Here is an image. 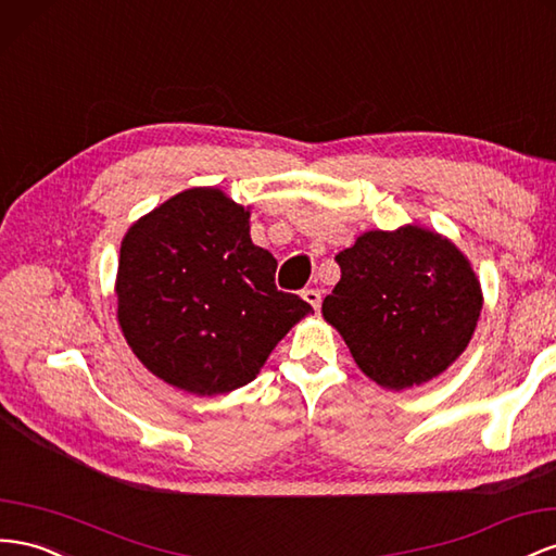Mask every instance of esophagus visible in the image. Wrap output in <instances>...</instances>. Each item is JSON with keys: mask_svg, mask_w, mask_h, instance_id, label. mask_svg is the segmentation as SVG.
<instances>
[{"mask_svg": "<svg viewBox=\"0 0 556 556\" xmlns=\"http://www.w3.org/2000/svg\"><path fill=\"white\" fill-rule=\"evenodd\" d=\"M302 296L306 299V302L315 308V311H318L320 308V302H323V294H320V290H315V288H311V290H304L302 292Z\"/></svg>", "mask_w": 556, "mask_h": 556, "instance_id": "34e87169", "label": "esophagus"}]
</instances>
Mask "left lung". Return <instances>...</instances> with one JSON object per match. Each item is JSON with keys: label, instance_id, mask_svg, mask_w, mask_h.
Listing matches in <instances>:
<instances>
[{"label": "left lung", "instance_id": "8db88e82", "mask_svg": "<svg viewBox=\"0 0 556 556\" xmlns=\"http://www.w3.org/2000/svg\"><path fill=\"white\" fill-rule=\"evenodd\" d=\"M337 262L341 280L323 318L374 383L395 393L424 386L468 349L484 296L452 238L418 224L365 231Z\"/></svg>", "mask_w": 556, "mask_h": 556}]
</instances>
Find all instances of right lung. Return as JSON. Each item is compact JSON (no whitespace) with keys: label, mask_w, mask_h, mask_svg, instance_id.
Wrapping results in <instances>:
<instances>
[{"label":"right lung","mask_w":556,"mask_h":556,"mask_svg":"<svg viewBox=\"0 0 556 556\" xmlns=\"http://www.w3.org/2000/svg\"><path fill=\"white\" fill-rule=\"evenodd\" d=\"M250 207L217 187L175 193L130 224L118 252L116 318L135 357L193 395L250 383L313 308L276 288Z\"/></svg>","instance_id":"1"}]
</instances>
